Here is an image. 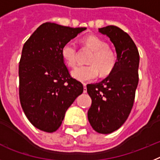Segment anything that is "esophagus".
Returning a JSON list of instances; mask_svg holds the SVG:
<instances>
[{
    "label": "esophagus",
    "mask_w": 160,
    "mask_h": 160,
    "mask_svg": "<svg viewBox=\"0 0 160 160\" xmlns=\"http://www.w3.org/2000/svg\"><path fill=\"white\" fill-rule=\"evenodd\" d=\"M83 85H84V93H86V92H87V88H86L85 83H84V84H83Z\"/></svg>",
    "instance_id": "1"
}]
</instances>
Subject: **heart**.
I'll return each instance as SVG.
<instances>
[{
    "mask_svg": "<svg viewBox=\"0 0 160 160\" xmlns=\"http://www.w3.org/2000/svg\"><path fill=\"white\" fill-rule=\"evenodd\" d=\"M82 42L93 51L88 59L89 65H80L72 72V76L82 82L96 79L98 73L102 76L109 74L117 63L114 51L110 49L104 40L94 34H89L82 38ZM61 56L68 66L73 68L78 60L77 47L73 42H68L61 48Z\"/></svg>",
    "mask_w": 160,
    "mask_h": 160,
    "instance_id": "heart-1",
    "label": "heart"
}]
</instances>
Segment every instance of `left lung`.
Masks as SVG:
<instances>
[{"mask_svg":"<svg viewBox=\"0 0 160 160\" xmlns=\"http://www.w3.org/2000/svg\"><path fill=\"white\" fill-rule=\"evenodd\" d=\"M99 32L106 34L114 45L117 63L102 81L87 85L92 99L88 118L95 131L110 134L124 124L134 105L139 53L130 35L118 26H105Z\"/></svg>","mask_w":160,"mask_h":160,"instance_id":"1","label":"left lung"}]
</instances>
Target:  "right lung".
Here are the masks:
<instances>
[{
  "label": "right lung",
  "mask_w": 160,
  "mask_h": 160,
  "mask_svg": "<svg viewBox=\"0 0 160 160\" xmlns=\"http://www.w3.org/2000/svg\"><path fill=\"white\" fill-rule=\"evenodd\" d=\"M85 30L46 22L23 46L18 68L21 105L30 123L42 131L58 130L67 109L84 91L71 76L61 48Z\"/></svg>",
  "instance_id": "right-lung-1"
}]
</instances>
